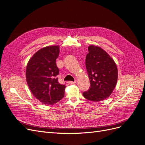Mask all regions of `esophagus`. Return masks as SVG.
Here are the masks:
<instances>
[{"mask_svg":"<svg viewBox=\"0 0 145 145\" xmlns=\"http://www.w3.org/2000/svg\"><path fill=\"white\" fill-rule=\"evenodd\" d=\"M76 81H74V82H72V81H68V84H70V85H72V84H74V83H76Z\"/></svg>","mask_w":145,"mask_h":145,"instance_id":"1","label":"esophagus"}]
</instances>
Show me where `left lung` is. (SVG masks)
<instances>
[{
  "mask_svg": "<svg viewBox=\"0 0 145 145\" xmlns=\"http://www.w3.org/2000/svg\"><path fill=\"white\" fill-rule=\"evenodd\" d=\"M88 51L85 64L91 85L83 95L89 100L100 102L109 97L114 89L117 68L114 60L101 48L91 45Z\"/></svg>",
  "mask_w": 145,
  "mask_h": 145,
  "instance_id": "obj_1",
  "label": "left lung"
}]
</instances>
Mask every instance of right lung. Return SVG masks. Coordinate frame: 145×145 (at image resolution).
Wrapping results in <instances>:
<instances>
[{"label": "right lung", "mask_w": 145, "mask_h": 145, "mask_svg": "<svg viewBox=\"0 0 145 145\" xmlns=\"http://www.w3.org/2000/svg\"><path fill=\"white\" fill-rule=\"evenodd\" d=\"M59 46H46L35 53L28 63L26 78L32 94L40 102L54 105L64 97L66 86L59 82L56 59Z\"/></svg>", "instance_id": "1"}]
</instances>
